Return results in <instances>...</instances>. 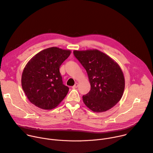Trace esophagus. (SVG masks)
<instances>
[{"mask_svg":"<svg viewBox=\"0 0 153 153\" xmlns=\"http://www.w3.org/2000/svg\"><path fill=\"white\" fill-rule=\"evenodd\" d=\"M78 83H76L75 84V85L72 87L73 88H78Z\"/></svg>","mask_w":153,"mask_h":153,"instance_id":"34e87169","label":"esophagus"}]
</instances>
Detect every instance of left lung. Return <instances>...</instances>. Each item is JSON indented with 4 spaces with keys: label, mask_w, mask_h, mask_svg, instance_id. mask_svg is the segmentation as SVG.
<instances>
[{
    "label": "left lung",
    "mask_w": 153,
    "mask_h": 153,
    "mask_svg": "<svg viewBox=\"0 0 153 153\" xmlns=\"http://www.w3.org/2000/svg\"><path fill=\"white\" fill-rule=\"evenodd\" d=\"M86 69L91 90L83 96V102L92 111H106L121 99L125 87L123 73L114 60L97 50L74 51Z\"/></svg>",
    "instance_id": "obj_1"
}]
</instances>
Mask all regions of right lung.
I'll return each instance as SVG.
<instances>
[{"mask_svg":"<svg viewBox=\"0 0 153 153\" xmlns=\"http://www.w3.org/2000/svg\"><path fill=\"white\" fill-rule=\"evenodd\" d=\"M71 51L57 47L42 50L25 66L21 85L29 101L37 107L51 110L65 98L69 88L63 84L59 68Z\"/></svg>","mask_w":153,"mask_h":153,"instance_id":"1","label":"right lung"}]
</instances>
